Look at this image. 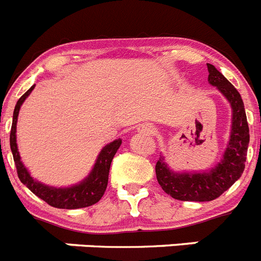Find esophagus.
<instances>
[{
	"mask_svg": "<svg viewBox=\"0 0 261 261\" xmlns=\"http://www.w3.org/2000/svg\"><path fill=\"white\" fill-rule=\"evenodd\" d=\"M138 130L141 133H146V135H154L155 133V128L150 124H144V125H140Z\"/></svg>",
	"mask_w": 261,
	"mask_h": 261,
	"instance_id": "1",
	"label": "esophagus"
}]
</instances>
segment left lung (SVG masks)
<instances>
[{"label": "left lung", "instance_id": "1", "mask_svg": "<svg viewBox=\"0 0 261 261\" xmlns=\"http://www.w3.org/2000/svg\"><path fill=\"white\" fill-rule=\"evenodd\" d=\"M208 81L229 100L232 110L230 140L221 162L209 172H175L161 156L155 165L156 180L167 195L181 201H212L220 197L244 171L250 129L241 94L222 73L208 64Z\"/></svg>", "mask_w": 261, "mask_h": 261}]
</instances>
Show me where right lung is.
I'll return each mask as SVG.
<instances>
[{
    "label": "right lung",
    "mask_w": 261,
    "mask_h": 261,
    "mask_svg": "<svg viewBox=\"0 0 261 261\" xmlns=\"http://www.w3.org/2000/svg\"><path fill=\"white\" fill-rule=\"evenodd\" d=\"M34 87H35V85L30 87L26 93L20 96L19 100L15 105L13 114V124H11L10 130V149L11 153H13V158L14 162H15V167H17L19 180L32 193H35L38 197L44 200L47 204H49L53 208L78 209L86 208V206H90V205L96 204L99 200L102 199V196L105 195V191L108 184V174H110L111 162H112L117 149L121 145V140L117 138L115 141L106 145L102 149V151L99 153L94 168L91 170L89 176L85 177L84 180L75 184V186L66 187V188H56V187L45 186V184L35 180L30 175V172L27 171V168L24 167L22 161H20L17 145V135H15L17 133V121L20 106L26 100L27 96L31 94Z\"/></svg>",
    "instance_id": "1"
}]
</instances>
